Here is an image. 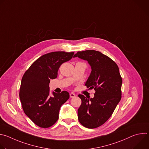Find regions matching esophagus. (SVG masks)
<instances>
[{
    "mask_svg": "<svg viewBox=\"0 0 149 149\" xmlns=\"http://www.w3.org/2000/svg\"><path fill=\"white\" fill-rule=\"evenodd\" d=\"M70 97H71V98H73V97H75V94L74 93H70Z\"/></svg>",
    "mask_w": 149,
    "mask_h": 149,
    "instance_id": "obj_1",
    "label": "esophagus"
}]
</instances>
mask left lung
Masks as SVG:
<instances>
[{"label": "left lung", "mask_w": 149, "mask_h": 149, "mask_svg": "<svg viewBox=\"0 0 149 149\" xmlns=\"http://www.w3.org/2000/svg\"><path fill=\"white\" fill-rule=\"evenodd\" d=\"M74 57L88 61L91 72L85 85L95 91L93 98L78 95L82 101L78 110V120L87 128H97L109 120L121 100L119 68L111 58L95 50L79 51Z\"/></svg>", "instance_id": "obj_1"}]
</instances>
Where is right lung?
Listing matches in <instances>:
<instances>
[{"label":"right lung","instance_id":"right-lung-1","mask_svg":"<svg viewBox=\"0 0 149 149\" xmlns=\"http://www.w3.org/2000/svg\"><path fill=\"white\" fill-rule=\"evenodd\" d=\"M74 52H52L39 57L25 72L19 97L25 114L38 126L48 128L59 118L61 105L70 98L67 91L49 94L51 79L57 77L62 63L70 61Z\"/></svg>","mask_w":149,"mask_h":149}]
</instances>
